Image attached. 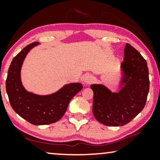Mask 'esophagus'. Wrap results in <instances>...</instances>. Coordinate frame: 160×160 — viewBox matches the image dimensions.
I'll use <instances>...</instances> for the list:
<instances>
[{"label":"esophagus","instance_id":"esophagus-1","mask_svg":"<svg viewBox=\"0 0 160 160\" xmlns=\"http://www.w3.org/2000/svg\"><path fill=\"white\" fill-rule=\"evenodd\" d=\"M83 82H84V84L86 85H88L92 83V82L93 81V77L92 76L90 75V74H87V75H85L84 76V78H83Z\"/></svg>","mask_w":160,"mask_h":160}]
</instances>
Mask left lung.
<instances>
[{"mask_svg":"<svg viewBox=\"0 0 160 160\" xmlns=\"http://www.w3.org/2000/svg\"><path fill=\"white\" fill-rule=\"evenodd\" d=\"M120 72L118 92H111L101 84L90 85L93 115L104 125H125L143 110L147 100L150 84L147 63L129 43L124 48Z\"/></svg>","mask_w":160,"mask_h":160,"instance_id":"left-lung-1","label":"left lung"}]
</instances>
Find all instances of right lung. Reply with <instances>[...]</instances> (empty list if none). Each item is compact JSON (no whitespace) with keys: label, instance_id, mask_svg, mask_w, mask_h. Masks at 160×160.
Segmentation results:
<instances>
[{"label":"right lung","instance_id":"right-lung-1","mask_svg":"<svg viewBox=\"0 0 160 160\" xmlns=\"http://www.w3.org/2000/svg\"><path fill=\"white\" fill-rule=\"evenodd\" d=\"M38 42L25 47L13 59L6 82V92L12 108L17 114L34 125L58 122L65 114L72 98L82 89L81 83H70L50 95H41L28 92L21 80L23 62L30 50Z\"/></svg>","mask_w":160,"mask_h":160}]
</instances>
